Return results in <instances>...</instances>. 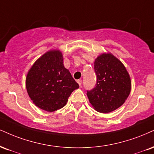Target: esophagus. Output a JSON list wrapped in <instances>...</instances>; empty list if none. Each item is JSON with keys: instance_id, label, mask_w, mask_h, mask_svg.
<instances>
[{"instance_id": "obj_1", "label": "esophagus", "mask_w": 154, "mask_h": 154, "mask_svg": "<svg viewBox=\"0 0 154 154\" xmlns=\"http://www.w3.org/2000/svg\"><path fill=\"white\" fill-rule=\"evenodd\" d=\"M77 83H78L79 86H81L82 85V79H78V80H77Z\"/></svg>"}]
</instances>
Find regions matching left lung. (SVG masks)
Wrapping results in <instances>:
<instances>
[{
	"label": "left lung",
	"mask_w": 154,
	"mask_h": 154,
	"mask_svg": "<svg viewBox=\"0 0 154 154\" xmlns=\"http://www.w3.org/2000/svg\"><path fill=\"white\" fill-rule=\"evenodd\" d=\"M95 88L87 90L90 103L97 112L107 113L121 106L131 92L130 76L120 61L111 54L95 59Z\"/></svg>",
	"instance_id": "1"
}]
</instances>
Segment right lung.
I'll list each match as a JSON object with an SVG mask.
<instances>
[{"label":"right lung","mask_w":154,"mask_h":154,"mask_svg":"<svg viewBox=\"0 0 154 154\" xmlns=\"http://www.w3.org/2000/svg\"><path fill=\"white\" fill-rule=\"evenodd\" d=\"M26 86L34 104L48 112L64 107L72 92L79 88L57 50L46 53L34 63L28 72Z\"/></svg>","instance_id":"add662e5"}]
</instances>
